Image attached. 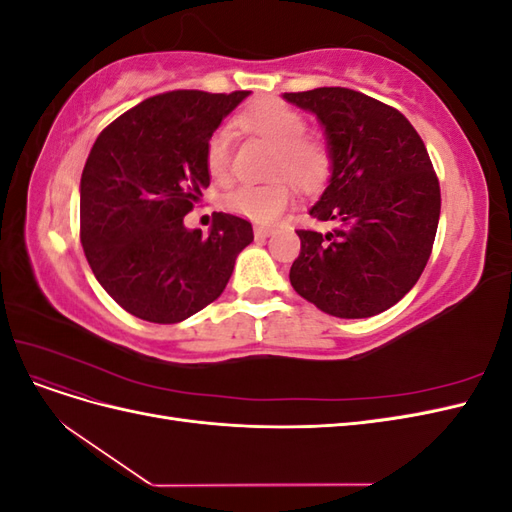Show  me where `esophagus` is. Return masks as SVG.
<instances>
[{
  "label": "esophagus",
  "instance_id": "esophagus-1",
  "mask_svg": "<svg viewBox=\"0 0 512 512\" xmlns=\"http://www.w3.org/2000/svg\"><path fill=\"white\" fill-rule=\"evenodd\" d=\"M273 232V228H267V226H256L254 228V235H256V239H265V237H269Z\"/></svg>",
  "mask_w": 512,
  "mask_h": 512
}]
</instances>
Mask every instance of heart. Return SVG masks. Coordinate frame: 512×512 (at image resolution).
Listing matches in <instances>:
<instances>
[{
	"label": "heart",
	"instance_id": "b5f03b06",
	"mask_svg": "<svg viewBox=\"0 0 512 512\" xmlns=\"http://www.w3.org/2000/svg\"><path fill=\"white\" fill-rule=\"evenodd\" d=\"M237 126L262 143L273 147L271 177H288L297 185H316L329 170V151L316 138L305 136V117L282 100H258L237 115ZM205 162L215 181L226 179L230 170L228 132L218 130L207 143ZM290 188L284 181L265 185H237L224 198V207L243 218L271 224L286 211L290 203Z\"/></svg>",
	"mask_w": 512,
	"mask_h": 512
}]
</instances>
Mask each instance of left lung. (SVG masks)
<instances>
[{
	"mask_svg": "<svg viewBox=\"0 0 512 512\" xmlns=\"http://www.w3.org/2000/svg\"><path fill=\"white\" fill-rule=\"evenodd\" d=\"M284 100L324 128L331 179L309 215L329 232L297 230L290 284L337 318H369L412 290L431 256L440 183L421 136L397 108L346 87Z\"/></svg>",
	"mask_w": 512,
	"mask_h": 512,
	"instance_id": "left-lung-1",
	"label": "left lung"
}]
</instances>
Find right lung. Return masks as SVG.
Returning <instances> with one entry per match:
<instances>
[{
	"mask_svg": "<svg viewBox=\"0 0 512 512\" xmlns=\"http://www.w3.org/2000/svg\"><path fill=\"white\" fill-rule=\"evenodd\" d=\"M250 91L177 89L104 128L81 177V243L102 288L132 316L175 324L224 292L252 224L215 213L209 237L183 218L209 185L205 151Z\"/></svg>",
	"mask_w": 512,
	"mask_h": 512,
	"instance_id": "right-lung-1",
	"label": "right lung"
}]
</instances>
